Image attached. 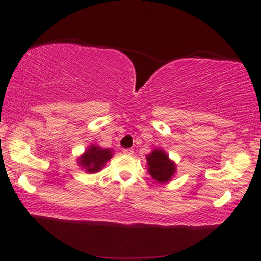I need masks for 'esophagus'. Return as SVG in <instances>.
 I'll return each instance as SVG.
<instances>
[{
	"mask_svg": "<svg viewBox=\"0 0 261 261\" xmlns=\"http://www.w3.org/2000/svg\"><path fill=\"white\" fill-rule=\"evenodd\" d=\"M123 154H125V155H132V154H134V149H131V148L123 149Z\"/></svg>",
	"mask_w": 261,
	"mask_h": 261,
	"instance_id": "34e87169",
	"label": "esophagus"
}]
</instances>
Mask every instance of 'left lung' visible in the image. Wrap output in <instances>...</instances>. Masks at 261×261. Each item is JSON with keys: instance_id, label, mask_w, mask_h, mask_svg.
Returning a JSON list of instances; mask_svg holds the SVG:
<instances>
[{"instance_id": "1", "label": "left lung", "mask_w": 261, "mask_h": 261, "mask_svg": "<svg viewBox=\"0 0 261 261\" xmlns=\"http://www.w3.org/2000/svg\"><path fill=\"white\" fill-rule=\"evenodd\" d=\"M146 160L149 175L159 183L169 182L176 173L175 162L171 161L162 149H154L147 155Z\"/></svg>"}]
</instances>
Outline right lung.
<instances>
[{"label":"right lung","mask_w":261,"mask_h":261,"mask_svg":"<svg viewBox=\"0 0 261 261\" xmlns=\"http://www.w3.org/2000/svg\"><path fill=\"white\" fill-rule=\"evenodd\" d=\"M113 156V151L108 148H101L99 146H92L87 148L85 153L79 158L78 165L82 168H85L87 173L94 174L98 173L106 165L110 158Z\"/></svg>","instance_id":"obj_1"}]
</instances>
